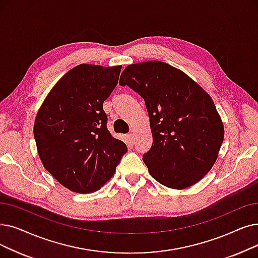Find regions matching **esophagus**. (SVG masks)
Segmentation results:
<instances>
[{"label": "esophagus", "mask_w": 258, "mask_h": 258, "mask_svg": "<svg viewBox=\"0 0 258 258\" xmlns=\"http://www.w3.org/2000/svg\"><path fill=\"white\" fill-rule=\"evenodd\" d=\"M128 141H130L131 144L135 143V137H134L133 134H130V135H128Z\"/></svg>", "instance_id": "34e87169"}]
</instances>
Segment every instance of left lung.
Segmentation results:
<instances>
[{"instance_id": "8db88e82", "label": "left lung", "mask_w": 258, "mask_h": 258, "mask_svg": "<svg viewBox=\"0 0 258 258\" xmlns=\"http://www.w3.org/2000/svg\"><path fill=\"white\" fill-rule=\"evenodd\" d=\"M119 83L144 99L153 144L143 161L151 176L175 189L200 181L217 160L225 137L211 96L185 73L161 61L127 65Z\"/></svg>"}]
</instances>
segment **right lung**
Here are the masks:
<instances>
[{"instance_id":"add662e5","label":"right lung","mask_w":258,"mask_h":258,"mask_svg":"<svg viewBox=\"0 0 258 258\" xmlns=\"http://www.w3.org/2000/svg\"><path fill=\"white\" fill-rule=\"evenodd\" d=\"M122 66L80 64L54 84L39 108L33 136L44 167L66 188L87 194L116 172L125 143L106 128L103 102Z\"/></svg>"}]
</instances>
